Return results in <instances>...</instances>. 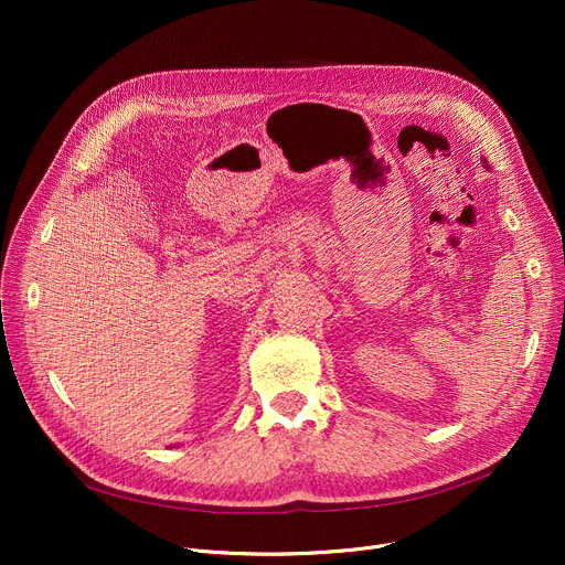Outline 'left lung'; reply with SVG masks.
<instances>
[{
  "mask_svg": "<svg viewBox=\"0 0 565 565\" xmlns=\"http://www.w3.org/2000/svg\"><path fill=\"white\" fill-rule=\"evenodd\" d=\"M483 167H488V162H486V160H483Z\"/></svg>",
  "mask_w": 565,
  "mask_h": 565,
  "instance_id": "8db88e82",
  "label": "left lung"
}]
</instances>
